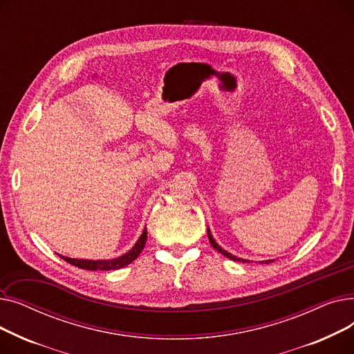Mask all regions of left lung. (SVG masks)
I'll list each match as a JSON object with an SVG mask.
<instances>
[{
    "mask_svg": "<svg viewBox=\"0 0 354 354\" xmlns=\"http://www.w3.org/2000/svg\"><path fill=\"white\" fill-rule=\"evenodd\" d=\"M208 238H209V243H211V245L218 251V252H221L222 255H225L227 258H230V259H232V261H241V263H251L250 259H244V258H239V257H236V255H232L231 252H228V251H225L224 248L222 247H219L218 245V243L215 241V238L212 236V234H211V231H209V228H208ZM274 259H267V261H259L261 264H268V263H272Z\"/></svg>",
    "mask_w": 354,
    "mask_h": 354,
    "instance_id": "obj_1",
    "label": "left lung"
}]
</instances>
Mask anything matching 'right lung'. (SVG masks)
I'll return each mask as SVG.
<instances>
[{
    "label": "right lung",
    "instance_id": "obj_1",
    "mask_svg": "<svg viewBox=\"0 0 354 354\" xmlns=\"http://www.w3.org/2000/svg\"><path fill=\"white\" fill-rule=\"evenodd\" d=\"M146 239H147V231L146 227L142 232V235L139 236V239L136 241V244L130 248L126 254L116 257V258H111V259H79V258H70V257H64L60 255L64 261L70 263L74 267H79L82 270H91V271H110V270H119L123 268L126 266H129L132 261L139 257V254L142 252V250L145 248L146 244Z\"/></svg>",
    "mask_w": 354,
    "mask_h": 354
}]
</instances>
